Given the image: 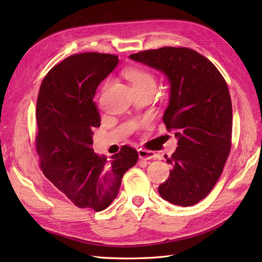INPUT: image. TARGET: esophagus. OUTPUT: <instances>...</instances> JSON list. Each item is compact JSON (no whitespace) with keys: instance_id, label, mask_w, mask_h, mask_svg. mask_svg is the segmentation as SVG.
I'll use <instances>...</instances> for the list:
<instances>
[{"instance_id":"1","label":"esophagus","mask_w":262,"mask_h":262,"mask_svg":"<svg viewBox=\"0 0 262 262\" xmlns=\"http://www.w3.org/2000/svg\"><path fill=\"white\" fill-rule=\"evenodd\" d=\"M138 153H139V157L141 158V160L148 161V160H152V158L156 157V154L154 152H152V150H147V149H143V148H140L138 150Z\"/></svg>"}]
</instances>
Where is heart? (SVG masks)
I'll list each match as a JSON object with an SVG mask.
<instances>
[{
  "label": "heart",
  "mask_w": 262,
  "mask_h": 262,
  "mask_svg": "<svg viewBox=\"0 0 262 262\" xmlns=\"http://www.w3.org/2000/svg\"><path fill=\"white\" fill-rule=\"evenodd\" d=\"M125 77L131 82L133 87L153 86L155 87V77L147 71L141 69H129L124 72Z\"/></svg>",
  "instance_id": "1"
}]
</instances>
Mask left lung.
<instances>
[{
  "instance_id": "left-lung-1",
  "label": "left lung",
  "mask_w": 262,
  "mask_h": 262,
  "mask_svg": "<svg viewBox=\"0 0 262 262\" xmlns=\"http://www.w3.org/2000/svg\"><path fill=\"white\" fill-rule=\"evenodd\" d=\"M161 71L169 82L163 121L178 140L166 162L169 177L158 187L164 200L189 207L207 196L223 171L232 143V100L213 63L189 48L164 47L129 57Z\"/></svg>"
}]
</instances>
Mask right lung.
<instances>
[{
    "instance_id": "right-lung-1",
    "label": "right lung",
    "mask_w": 262,
    "mask_h": 262,
    "mask_svg": "<svg viewBox=\"0 0 262 262\" xmlns=\"http://www.w3.org/2000/svg\"><path fill=\"white\" fill-rule=\"evenodd\" d=\"M118 62L114 54L71 55L46 75L37 99L36 147L43 173L76 207L96 212L116 199L124 172L139 158L128 145L110 160L92 147L93 130L100 125L94 96Z\"/></svg>"
}]
</instances>
